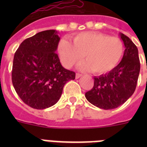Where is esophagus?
<instances>
[{"mask_svg": "<svg viewBox=\"0 0 147 147\" xmlns=\"http://www.w3.org/2000/svg\"><path fill=\"white\" fill-rule=\"evenodd\" d=\"M82 76V75L81 74H79V73H76V79H79V78L81 77Z\"/></svg>", "mask_w": 147, "mask_h": 147, "instance_id": "obj_1", "label": "esophagus"}]
</instances>
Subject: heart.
Instances as JSON below:
<instances>
[{
	"instance_id": "obj_1",
	"label": "heart",
	"mask_w": 147,
	"mask_h": 147,
	"mask_svg": "<svg viewBox=\"0 0 147 147\" xmlns=\"http://www.w3.org/2000/svg\"><path fill=\"white\" fill-rule=\"evenodd\" d=\"M72 42L63 39L58 47L61 62L67 68L77 64L85 56L86 61L79 65V69L104 74L118 65L124 54L121 39L99 32H81L72 37Z\"/></svg>"
}]
</instances>
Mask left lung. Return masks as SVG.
I'll list each match as a JSON object with an SVG mask.
<instances>
[{"mask_svg": "<svg viewBox=\"0 0 147 147\" xmlns=\"http://www.w3.org/2000/svg\"><path fill=\"white\" fill-rule=\"evenodd\" d=\"M124 42V55L116 67L107 74L94 77V85L85 93L90 103L104 110L123 105L133 94L140 73L138 51L132 40L119 33Z\"/></svg>", "mask_w": 147, "mask_h": 147, "instance_id": "left-lung-1", "label": "left lung"}]
</instances>
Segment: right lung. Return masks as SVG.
<instances>
[{
  "mask_svg": "<svg viewBox=\"0 0 147 147\" xmlns=\"http://www.w3.org/2000/svg\"><path fill=\"white\" fill-rule=\"evenodd\" d=\"M60 37L56 30L39 32L22 42L13 60V86L23 102L37 110L60 98L64 85L75 73L62 66L57 50Z\"/></svg>",
  "mask_w": 147,
  "mask_h": 147,
  "instance_id": "1",
  "label": "right lung"
}]
</instances>
